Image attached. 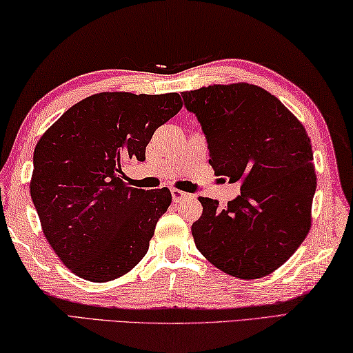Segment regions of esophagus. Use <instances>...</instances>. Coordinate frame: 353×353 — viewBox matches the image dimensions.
I'll return each mask as SVG.
<instances>
[{
	"label": "esophagus",
	"mask_w": 353,
	"mask_h": 353,
	"mask_svg": "<svg viewBox=\"0 0 353 353\" xmlns=\"http://www.w3.org/2000/svg\"><path fill=\"white\" fill-rule=\"evenodd\" d=\"M170 192H172V199H173V201H175V203H178V201H181V200H184V199H189V197H190L189 194L183 192V190L175 189V188H172Z\"/></svg>",
	"instance_id": "esophagus-1"
}]
</instances>
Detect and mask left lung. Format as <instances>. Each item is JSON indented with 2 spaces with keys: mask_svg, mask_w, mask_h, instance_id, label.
<instances>
[{
  "mask_svg": "<svg viewBox=\"0 0 353 353\" xmlns=\"http://www.w3.org/2000/svg\"><path fill=\"white\" fill-rule=\"evenodd\" d=\"M203 130L210 164L241 195L225 208L200 197L199 252L225 274L261 279L291 258L311 228L316 190L311 141L279 98L255 84H214L181 94Z\"/></svg>",
  "mask_w": 353,
  "mask_h": 353,
  "instance_id": "left-lung-1",
  "label": "left lung"
}]
</instances>
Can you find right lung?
<instances>
[{
  "mask_svg": "<svg viewBox=\"0 0 353 353\" xmlns=\"http://www.w3.org/2000/svg\"><path fill=\"white\" fill-rule=\"evenodd\" d=\"M180 94L101 92L67 109L34 150L30 183L43 234L81 279H119L145 256L167 188H130L123 167L145 159L153 132L180 112Z\"/></svg>",
  "mask_w": 353,
  "mask_h": 353,
  "instance_id": "add662e5",
  "label": "right lung"
}]
</instances>
